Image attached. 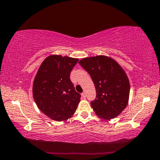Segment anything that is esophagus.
<instances>
[{
	"label": "esophagus",
	"instance_id": "34e87169",
	"mask_svg": "<svg viewBox=\"0 0 160 160\" xmlns=\"http://www.w3.org/2000/svg\"><path fill=\"white\" fill-rule=\"evenodd\" d=\"M82 98H86V93H85L84 92H83V93H82Z\"/></svg>",
	"mask_w": 160,
	"mask_h": 160
}]
</instances>
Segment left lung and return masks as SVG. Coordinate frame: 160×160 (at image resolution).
Masks as SVG:
<instances>
[{
  "instance_id": "obj_1",
  "label": "left lung",
  "mask_w": 160,
  "mask_h": 160,
  "mask_svg": "<svg viewBox=\"0 0 160 160\" xmlns=\"http://www.w3.org/2000/svg\"><path fill=\"white\" fill-rule=\"evenodd\" d=\"M78 63L95 86L96 98L91 106L96 114L105 120L118 116L129 101L130 86L125 70L114 59L105 55L86 57Z\"/></svg>"
}]
</instances>
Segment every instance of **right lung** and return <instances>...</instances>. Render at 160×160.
Returning a JSON list of instances; mask_svg holds the SVG:
<instances>
[{
    "instance_id": "obj_1",
    "label": "right lung",
    "mask_w": 160,
    "mask_h": 160,
    "mask_svg": "<svg viewBox=\"0 0 160 160\" xmlns=\"http://www.w3.org/2000/svg\"><path fill=\"white\" fill-rule=\"evenodd\" d=\"M78 61L77 58L52 54L39 67L33 81V98L38 108L52 120L65 121L77 108L81 95L69 77Z\"/></svg>"
}]
</instances>
